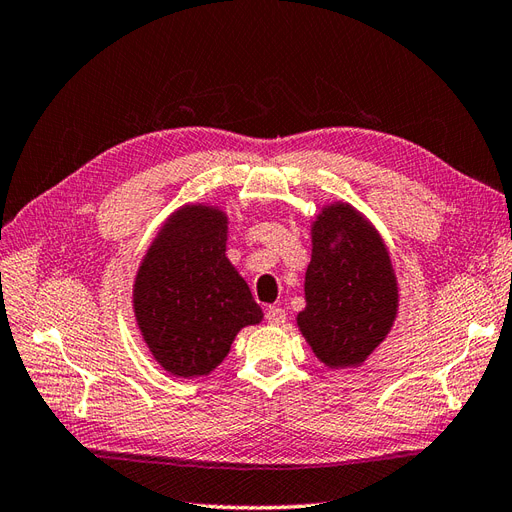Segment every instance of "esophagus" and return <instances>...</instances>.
<instances>
[{
	"instance_id": "obj_1",
	"label": "esophagus",
	"mask_w": 512,
	"mask_h": 512,
	"mask_svg": "<svg viewBox=\"0 0 512 512\" xmlns=\"http://www.w3.org/2000/svg\"><path fill=\"white\" fill-rule=\"evenodd\" d=\"M285 317H287L285 309H279V306H270V309L266 311V321L270 326H281Z\"/></svg>"
}]
</instances>
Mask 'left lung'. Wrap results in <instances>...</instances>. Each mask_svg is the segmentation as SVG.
<instances>
[{
  "label": "left lung",
  "mask_w": 512,
  "mask_h": 512,
  "mask_svg": "<svg viewBox=\"0 0 512 512\" xmlns=\"http://www.w3.org/2000/svg\"><path fill=\"white\" fill-rule=\"evenodd\" d=\"M298 328L330 369L360 367L397 317L399 289L375 227L349 203H332L311 227Z\"/></svg>",
  "instance_id": "8db88e82"
}]
</instances>
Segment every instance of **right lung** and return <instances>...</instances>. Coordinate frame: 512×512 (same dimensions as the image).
Here are the masks:
<instances>
[{"label": "right lung", "instance_id": "add662e5", "mask_svg": "<svg viewBox=\"0 0 512 512\" xmlns=\"http://www.w3.org/2000/svg\"><path fill=\"white\" fill-rule=\"evenodd\" d=\"M225 246V212L184 206L169 216L139 266L137 324L156 362L175 377L214 371L236 334L264 317Z\"/></svg>", "mask_w": 512, "mask_h": 512}]
</instances>
